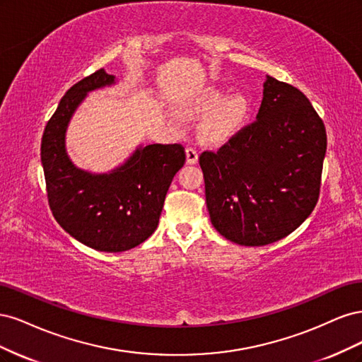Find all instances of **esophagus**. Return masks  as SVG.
Returning a JSON list of instances; mask_svg holds the SVG:
<instances>
[{
	"instance_id": "1",
	"label": "esophagus",
	"mask_w": 362,
	"mask_h": 362,
	"mask_svg": "<svg viewBox=\"0 0 362 362\" xmlns=\"http://www.w3.org/2000/svg\"><path fill=\"white\" fill-rule=\"evenodd\" d=\"M185 156H187L189 164H194L198 161V151H196V148L193 146H187V149H185Z\"/></svg>"
}]
</instances>
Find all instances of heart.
<instances>
[{
  "label": "heart",
  "mask_w": 362,
  "mask_h": 362,
  "mask_svg": "<svg viewBox=\"0 0 362 362\" xmlns=\"http://www.w3.org/2000/svg\"><path fill=\"white\" fill-rule=\"evenodd\" d=\"M218 90H210L201 101L202 112H211L202 125L208 139H226L243 127L249 113V103L245 96L234 95L226 98Z\"/></svg>",
  "instance_id": "b5f03b06"
}]
</instances>
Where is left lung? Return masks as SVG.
I'll return each mask as SVG.
<instances>
[{
  "instance_id": "8db88e82",
  "label": "left lung",
  "mask_w": 362,
  "mask_h": 362,
  "mask_svg": "<svg viewBox=\"0 0 362 362\" xmlns=\"http://www.w3.org/2000/svg\"><path fill=\"white\" fill-rule=\"evenodd\" d=\"M326 129L294 86L267 76L257 120L199 166L217 233L242 246H264L299 228L319 201Z\"/></svg>"
}]
</instances>
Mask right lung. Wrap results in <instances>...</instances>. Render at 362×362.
I'll use <instances>...</instances> for the list:
<instances>
[{
	"label": "right lung",
	"instance_id": "1",
	"mask_svg": "<svg viewBox=\"0 0 362 362\" xmlns=\"http://www.w3.org/2000/svg\"><path fill=\"white\" fill-rule=\"evenodd\" d=\"M115 76L104 69L74 84L45 127L40 160L54 218L83 245L103 252H124L144 243L157 229L169 185L185 163L184 146L148 145L108 175L76 169L64 151V133L86 93Z\"/></svg>",
	"mask_w": 362,
	"mask_h": 362
}]
</instances>
